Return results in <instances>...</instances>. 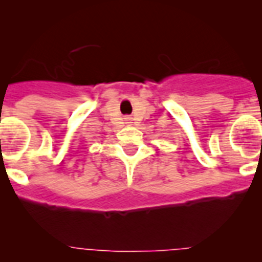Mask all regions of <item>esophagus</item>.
Segmentation results:
<instances>
[{
  "mask_svg": "<svg viewBox=\"0 0 262 262\" xmlns=\"http://www.w3.org/2000/svg\"><path fill=\"white\" fill-rule=\"evenodd\" d=\"M127 120H128V118H127Z\"/></svg>",
  "mask_w": 262,
  "mask_h": 262,
  "instance_id": "1",
  "label": "esophagus"
}]
</instances>
